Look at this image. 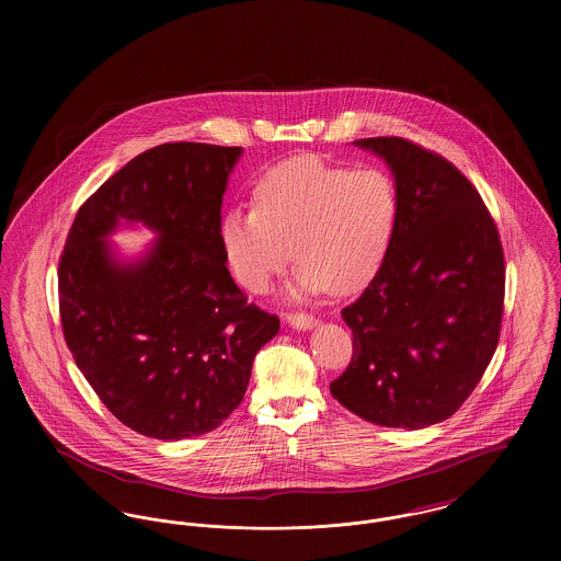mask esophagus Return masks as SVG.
<instances>
[{
	"label": "esophagus",
	"instance_id": "34e87169",
	"mask_svg": "<svg viewBox=\"0 0 561 561\" xmlns=\"http://www.w3.org/2000/svg\"><path fill=\"white\" fill-rule=\"evenodd\" d=\"M286 321L296 330H309V328L318 325V320L313 316H309V313H288Z\"/></svg>",
	"mask_w": 561,
	"mask_h": 561
}]
</instances>
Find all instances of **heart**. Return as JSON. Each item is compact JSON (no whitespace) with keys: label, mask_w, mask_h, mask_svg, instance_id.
<instances>
[{"label":"heart","mask_w":561,"mask_h":561,"mask_svg":"<svg viewBox=\"0 0 561 561\" xmlns=\"http://www.w3.org/2000/svg\"><path fill=\"white\" fill-rule=\"evenodd\" d=\"M400 210V191L387 170L298 156L259 176L252 210L225 214L218 240L231 273L250 293H267L294 256L298 293L348 294L382 267Z\"/></svg>","instance_id":"heart-1"}]
</instances>
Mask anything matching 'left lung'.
I'll list each match as a JSON object with an SVG mask.
<instances>
[{
	"instance_id": "1",
	"label": "left lung",
	"mask_w": 561,
	"mask_h": 561,
	"mask_svg": "<svg viewBox=\"0 0 561 561\" xmlns=\"http://www.w3.org/2000/svg\"><path fill=\"white\" fill-rule=\"evenodd\" d=\"M355 145L389 163L400 225L382 267L343 309L353 357L330 393L374 425L425 428L465 403L496 351L503 243L478 188L446 158L400 136Z\"/></svg>"
}]
</instances>
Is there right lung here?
I'll use <instances>...</instances> for the list:
<instances>
[{
	"label": "right lung",
	"mask_w": 561,
	"mask_h": 561,
	"mask_svg": "<svg viewBox=\"0 0 561 561\" xmlns=\"http://www.w3.org/2000/svg\"><path fill=\"white\" fill-rule=\"evenodd\" d=\"M240 156L206 142L153 147L96 188L71 225L58 263L62 334L108 412L140 435L218 427L279 330L236 286L218 240ZM119 219L161 236L136 264H119L104 241Z\"/></svg>",
	"instance_id": "add662e5"
}]
</instances>
